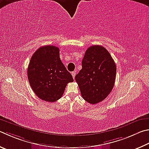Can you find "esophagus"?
<instances>
[{
  "label": "esophagus",
  "instance_id": "obj_1",
  "mask_svg": "<svg viewBox=\"0 0 149 149\" xmlns=\"http://www.w3.org/2000/svg\"><path fill=\"white\" fill-rule=\"evenodd\" d=\"M72 77H73V78H75V72H72Z\"/></svg>",
  "mask_w": 149,
  "mask_h": 149
}]
</instances>
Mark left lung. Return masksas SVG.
<instances>
[{
  "instance_id": "left-lung-1",
  "label": "left lung",
  "mask_w": 149,
  "mask_h": 149,
  "mask_svg": "<svg viewBox=\"0 0 149 149\" xmlns=\"http://www.w3.org/2000/svg\"><path fill=\"white\" fill-rule=\"evenodd\" d=\"M116 71L106 49L98 45L89 47L82 60V69L75 77L83 98L91 104L104 100L114 86Z\"/></svg>"
}]
</instances>
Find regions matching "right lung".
<instances>
[{"instance_id": "right-lung-1", "label": "right lung", "mask_w": 149, "mask_h": 149, "mask_svg": "<svg viewBox=\"0 0 149 149\" xmlns=\"http://www.w3.org/2000/svg\"><path fill=\"white\" fill-rule=\"evenodd\" d=\"M27 75L36 96L49 102L60 99L67 84L74 81L61 60L59 49L53 45L42 46L36 51L30 61Z\"/></svg>"}]
</instances>
